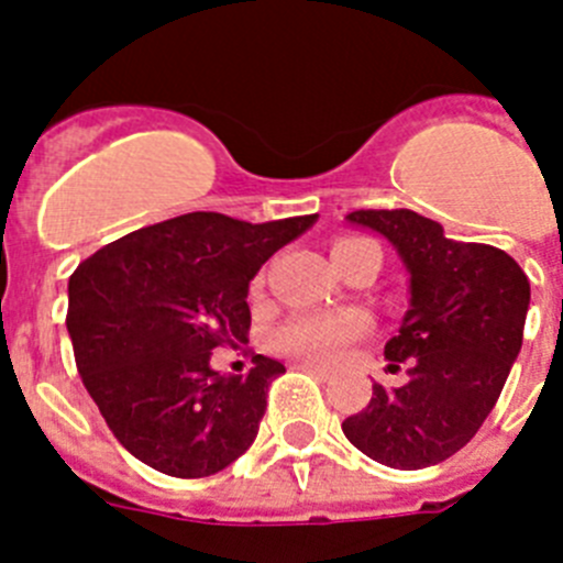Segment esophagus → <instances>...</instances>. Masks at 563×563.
I'll return each instance as SVG.
<instances>
[{"instance_id": "obj_1", "label": "esophagus", "mask_w": 563, "mask_h": 563, "mask_svg": "<svg viewBox=\"0 0 563 563\" xmlns=\"http://www.w3.org/2000/svg\"><path fill=\"white\" fill-rule=\"evenodd\" d=\"M296 369H301V372H310V375H316L318 380H330V377H332V372H330V369H324V366H318V363L298 361V363H296Z\"/></svg>"}]
</instances>
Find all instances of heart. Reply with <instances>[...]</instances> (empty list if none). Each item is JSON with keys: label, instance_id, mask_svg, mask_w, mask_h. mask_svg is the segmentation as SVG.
<instances>
[{"label": "heart", "instance_id": "1", "mask_svg": "<svg viewBox=\"0 0 563 563\" xmlns=\"http://www.w3.org/2000/svg\"><path fill=\"white\" fill-rule=\"evenodd\" d=\"M369 239L343 236L332 251L363 245ZM372 318L363 310H332V312H298L276 327L271 335V346L282 355L298 357L307 363H338L343 352L350 350L357 338L369 332Z\"/></svg>", "mask_w": 563, "mask_h": 563}]
</instances>
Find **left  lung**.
Returning <instances> with one entry per match:
<instances>
[{
  "label": "left lung",
  "instance_id": "1",
  "mask_svg": "<svg viewBox=\"0 0 563 563\" xmlns=\"http://www.w3.org/2000/svg\"><path fill=\"white\" fill-rule=\"evenodd\" d=\"M346 220L397 247L411 273V310L383 350L391 372L409 369V383H375L369 406L341 429L380 465H437L471 442L499 400L521 350L530 282L505 251L445 236L440 222L409 208Z\"/></svg>",
  "mask_w": 563,
  "mask_h": 563
}]
</instances>
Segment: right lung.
<instances>
[{
    "label": "right lung",
    "instance_id": "obj_1",
    "mask_svg": "<svg viewBox=\"0 0 563 563\" xmlns=\"http://www.w3.org/2000/svg\"><path fill=\"white\" fill-rule=\"evenodd\" d=\"M316 213L251 222L194 211L114 239L69 276L76 366L123 449L177 479L231 465L256 440L285 366L211 369V350L247 341V285Z\"/></svg>",
    "mask_w": 563,
    "mask_h": 563
}]
</instances>
